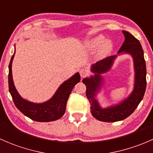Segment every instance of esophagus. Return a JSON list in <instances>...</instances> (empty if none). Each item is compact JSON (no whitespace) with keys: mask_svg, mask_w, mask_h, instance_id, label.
<instances>
[{"mask_svg":"<svg viewBox=\"0 0 153 153\" xmlns=\"http://www.w3.org/2000/svg\"><path fill=\"white\" fill-rule=\"evenodd\" d=\"M80 75H81V78H85L86 76H87L89 75V72H88L87 69L86 68H82V69H80Z\"/></svg>","mask_w":153,"mask_h":153,"instance_id":"obj_1","label":"esophagus"}]
</instances>
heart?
Segmentation results:
<instances>
[{
  "label": "heart",
  "mask_w": 153,
  "mask_h": 153,
  "mask_svg": "<svg viewBox=\"0 0 153 153\" xmlns=\"http://www.w3.org/2000/svg\"><path fill=\"white\" fill-rule=\"evenodd\" d=\"M86 47L92 50L101 47L99 49V55L104 56L107 55L111 51L112 48V43L109 40H105V38L103 35H98L89 40L86 42Z\"/></svg>",
  "instance_id": "1"
}]
</instances>
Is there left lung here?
<instances>
[{
  "label": "left lung",
  "mask_w": 153,
  "mask_h": 153,
  "mask_svg": "<svg viewBox=\"0 0 153 153\" xmlns=\"http://www.w3.org/2000/svg\"><path fill=\"white\" fill-rule=\"evenodd\" d=\"M123 33L125 36V41L118 50V53L122 52H127L131 54L133 58L135 71V88L129 98L118 105L102 109L95 98L96 95L95 93L99 89L102 82L101 74L104 73L110 69L116 55L107 57L106 59L98 61L94 64L92 67V71L95 73V76L84 78L83 83L86 86V95L90 104L91 113L98 121L115 122L129 117L138 107V104L143 99L146 90V63L141 43L129 32L123 31Z\"/></svg>",
  "instance_id": "obj_1"
}]
</instances>
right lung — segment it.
Instances as JSON below:
<instances>
[{
  "instance_id": "obj_1",
  "label": "right lung",
  "mask_w": 153,
  "mask_h": 153,
  "mask_svg": "<svg viewBox=\"0 0 153 153\" xmlns=\"http://www.w3.org/2000/svg\"><path fill=\"white\" fill-rule=\"evenodd\" d=\"M14 55L15 53L12 56L9 65V90L16 107L24 115L35 121L49 122L61 118L65 113L68 98L72 89L81 80L79 73H76L61 84L49 101L43 104H34L23 99L14 86L12 75V63Z\"/></svg>"
}]
</instances>
